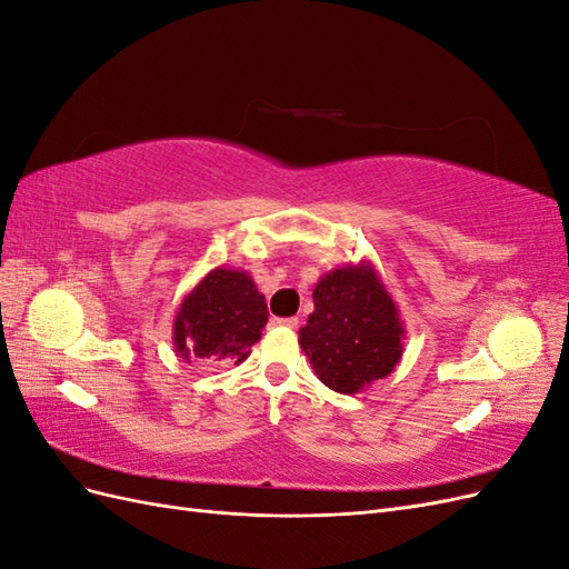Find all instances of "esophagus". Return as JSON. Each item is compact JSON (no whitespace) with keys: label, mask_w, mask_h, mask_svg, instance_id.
<instances>
[{"label":"esophagus","mask_w":569,"mask_h":569,"mask_svg":"<svg viewBox=\"0 0 569 569\" xmlns=\"http://www.w3.org/2000/svg\"><path fill=\"white\" fill-rule=\"evenodd\" d=\"M270 325L272 327H289V330H295V327H299V318H272Z\"/></svg>","instance_id":"34e87169"}]
</instances>
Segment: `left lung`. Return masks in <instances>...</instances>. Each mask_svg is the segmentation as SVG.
<instances>
[{"label":"left lung","mask_w":569,"mask_h":569,"mask_svg":"<svg viewBox=\"0 0 569 569\" xmlns=\"http://www.w3.org/2000/svg\"><path fill=\"white\" fill-rule=\"evenodd\" d=\"M313 303L299 343L325 387L358 393L399 366L403 322L372 263L322 274Z\"/></svg>","instance_id":"1"}]
</instances>
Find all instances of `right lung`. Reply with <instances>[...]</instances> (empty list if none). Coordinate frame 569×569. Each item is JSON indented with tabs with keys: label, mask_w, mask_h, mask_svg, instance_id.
<instances>
[{
	"label": "right lung",
	"mask_w": 569,
	"mask_h": 569,
	"mask_svg": "<svg viewBox=\"0 0 569 569\" xmlns=\"http://www.w3.org/2000/svg\"><path fill=\"white\" fill-rule=\"evenodd\" d=\"M268 322L266 297L251 274L213 268L182 299L173 320V347L184 360L213 358L242 363Z\"/></svg>",
	"instance_id": "obj_1"
}]
</instances>
